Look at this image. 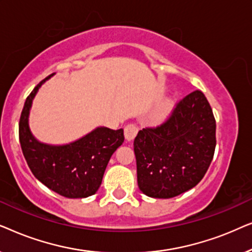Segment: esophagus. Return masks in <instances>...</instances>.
<instances>
[{
    "instance_id": "1",
    "label": "esophagus",
    "mask_w": 252,
    "mask_h": 252,
    "mask_svg": "<svg viewBox=\"0 0 252 252\" xmlns=\"http://www.w3.org/2000/svg\"><path fill=\"white\" fill-rule=\"evenodd\" d=\"M137 127L134 125V124H128L125 127V129H124V134H125V139L130 142V141H133L135 139L136 134H137Z\"/></svg>"
}]
</instances>
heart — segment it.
I'll list each match as a JSON object with an SVG mask.
<instances>
[{
	"label": "heart",
	"instance_id": "b5f03b06",
	"mask_svg": "<svg viewBox=\"0 0 252 252\" xmlns=\"http://www.w3.org/2000/svg\"><path fill=\"white\" fill-rule=\"evenodd\" d=\"M168 111H170V108H168V106H165V108H163L160 110L159 112H158V115H157V117L159 119H164L165 117L167 116V113H168Z\"/></svg>",
	"mask_w": 252,
	"mask_h": 252
}]
</instances>
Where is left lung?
Masks as SVG:
<instances>
[{"instance_id": "1", "label": "left lung", "mask_w": 252, "mask_h": 252, "mask_svg": "<svg viewBox=\"0 0 252 252\" xmlns=\"http://www.w3.org/2000/svg\"><path fill=\"white\" fill-rule=\"evenodd\" d=\"M216 149V119L205 95L181 99L160 126L146 127L134 140L137 185L144 195L171 198L195 187Z\"/></svg>"}]
</instances>
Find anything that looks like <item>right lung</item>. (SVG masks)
<instances>
[{
    "instance_id": "add662e5",
    "label": "right lung",
    "mask_w": 252,
    "mask_h": 252,
    "mask_svg": "<svg viewBox=\"0 0 252 252\" xmlns=\"http://www.w3.org/2000/svg\"><path fill=\"white\" fill-rule=\"evenodd\" d=\"M53 75L43 79L26 98L19 120L20 147L37 180L64 197L85 198L98 190L110 158L124 142V129L97 127L63 146L37 141L30 129V111L39 88Z\"/></svg>"
}]
</instances>
